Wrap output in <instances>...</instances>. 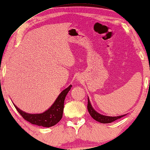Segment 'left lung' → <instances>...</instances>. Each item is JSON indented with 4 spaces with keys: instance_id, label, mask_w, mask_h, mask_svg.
<instances>
[{
    "instance_id": "left-lung-1",
    "label": "left lung",
    "mask_w": 150,
    "mask_h": 150,
    "mask_svg": "<svg viewBox=\"0 0 150 150\" xmlns=\"http://www.w3.org/2000/svg\"><path fill=\"white\" fill-rule=\"evenodd\" d=\"M87 109L89 112L91 116L93 117V118L96 120V121L100 122L101 123H112V122L115 121V120H117V119L121 118L124 116H125V115H121V116H117V117H109V116H105V115H103L99 114L94 110L92 105L90 103V100L88 98V105H87Z\"/></svg>"
}]
</instances>
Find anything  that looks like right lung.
I'll use <instances>...</instances> for the list:
<instances>
[{"instance_id": "obj_1", "label": "right lung", "mask_w": 150, "mask_h": 150, "mask_svg": "<svg viewBox=\"0 0 150 150\" xmlns=\"http://www.w3.org/2000/svg\"><path fill=\"white\" fill-rule=\"evenodd\" d=\"M71 88H72V85H70L67 88L64 89L59 94L51 107L43 113L29 114L19 109L15 105H14V106L23 117V118L29 121V123L38 126L50 127L56 125L61 120L62 115H63L64 100Z\"/></svg>"}]
</instances>
